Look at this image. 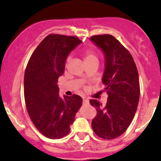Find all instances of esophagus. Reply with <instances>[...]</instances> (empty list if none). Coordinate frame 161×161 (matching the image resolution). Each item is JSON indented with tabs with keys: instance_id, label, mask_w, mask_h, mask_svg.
Wrapping results in <instances>:
<instances>
[{
	"instance_id": "esophagus-1",
	"label": "esophagus",
	"mask_w": 161,
	"mask_h": 161,
	"mask_svg": "<svg viewBox=\"0 0 161 161\" xmlns=\"http://www.w3.org/2000/svg\"><path fill=\"white\" fill-rule=\"evenodd\" d=\"M82 103L85 105L89 104V100H86V99H83V100H82Z\"/></svg>"
}]
</instances>
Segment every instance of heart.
Masks as SVG:
<instances>
[{
  "instance_id": "heart-1",
  "label": "heart",
  "mask_w": 161,
  "mask_h": 161,
  "mask_svg": "<svg viewBox=\"0 0 161 161\" xmlns=\"http://www.w3.org/2000/svg\"><path fill=\"white\" fill-rule=\"evenodd\" d=\"M84 56H85V61H90V60H92V59H97V55L95 54L92 50H86L85 52H84ZM71 60V57L69 56L66 59V62H69Z\"/></svg>"
}]
</instances>
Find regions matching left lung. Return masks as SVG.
I'll return each instance as SVG.
<instances>
[{
    "label": "left lung",
    "instance_id": "8db88e82",
    "mask_svg": "<svg viewBox=\"0 0 161 161\" xmlns=\"http://www.w3.org/2000/svg\"><path fill=\"white\" fill-rule=\"evenodd\" d=\"M90 40L104 53L102 82L108 95L105 106L90 100L97 112L92 128L99 137L110 140L122 135L132 121L140 95L139 73L130 52L114 36L95 35Z\"/></svg>",
    "mask_w": 161,
    "mask_h": 161
}]
</instances>
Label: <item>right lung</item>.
I'll return each mask as SVG.
<instances>
[{"label":"right lung","mask_w":161,"mask_h":161,"mask_svg":"<svg viewBox=\"0 0 161 161\" xmlns=\"http://www.w3.org/2000/svg\"><path fill=\"white\" fill-rule=\"evenodd\" d=\"M81 43L74 36L49 34L34 50L25 69L24 97L27 112L35 127L49 139L67 136L82 106V97L76 94L61 98L57 85L64 71L68 55Z\"/></svg>","instance_id":"right-lung-1"}]
</instances>
